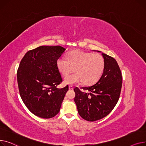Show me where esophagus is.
Returning a JSON list of instances; mask_svg holds the SVG:
<instances>
[{
  "label": "esophagus",
  "instance_id": "obj_1",
  "mask_svg": "<svg viewBox=\"0 0 146 146\" xmlns=\"http://www.w3.org/2000/svg\"><path fill=\"white\" fill-rule=\"evenodd\" d=\"M69 89L70 90H73L74 87H72V85H69Z\"/></svg>",
  "mask_w": 146,
  "mask_h": 146
}]
</instances>
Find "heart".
Masks as SVG:
<instances>
[{"instance_id": "1", "label": "heart", "mask_w": 146, "mask_h": 146, "mask_svg": "<svg viewBox=\"0 0 146 146\" xmlns=\"http://www.w3.org/2000/svg\"><path fill=\"white\" fill-rule=\"evenodd\" d=\"M66 58L61 57L56 61L59 72L64 77L74 71L76 73L66 77V84H75L83 81L85 85L96 82L101 76L104 68V59L98 53L76 50L70 53Z\"/></svg>"}]
</instances>
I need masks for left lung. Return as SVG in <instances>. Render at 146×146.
Masks as SVG:
<instances>
[{
    "instance_id": "8db88e82",
    "label": "left lung",
    "mask_w": 146,
    "mask_h": 146,
    "mask_svg": "<svg viewBox=\"0 0 146 146\" xmlns=\"http://www.w3.org/2000/svg\"><path fill=\"white\" fill-rule=\"evenodd\" d=\"M102 55L104 59V68L100 80L91 86L82 87L87 91L85 92L78 87L74 90L78 112L88 121L98 120L109 114L120 96L123 79L119 67L114 58L104 53Z\"/></svg>"
}]
</instances>
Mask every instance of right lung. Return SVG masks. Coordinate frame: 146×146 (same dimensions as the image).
Listing matches in <instances>:
<instances>
[{
  "instance_id": "right-lung-1",
  "label": "right lung",
  "mask_w": 146,
  "mask_h": 146,
  "mask_svg": "<svg viewBox=\"0 0 146 146\" xmlns=\"http://www.w3.org/2000/svg\"><path fill=\"white\" fill-rule=\"evenodd\" d=\"M61 46H40L25 54L20 62L17 80L21 97L32 113L42 118L55 117L60 111L68 86L62 82L56 66L65 52Z\"/></svg>"
}]
</instances>
